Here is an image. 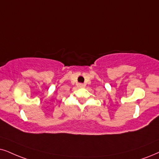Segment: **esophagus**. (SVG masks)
Returning <instances> with one entry per match:
<instances>
[{
	"label": "esophagus",
	"instance_id": "34e87169",
	"mask_svg": "<svg viewBox=\"0 0 159 159\" xmlns=\"http://www.w3.org/2000/svg\"><path fill=\"white\" fill-rule=\"evenodd\" d=\"M78 86H79V87H84V84H78Z\"/></svg>",
	"mask_w": 159,
	"mask_h": 159
}]
</instances>
